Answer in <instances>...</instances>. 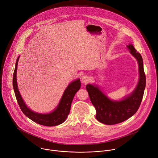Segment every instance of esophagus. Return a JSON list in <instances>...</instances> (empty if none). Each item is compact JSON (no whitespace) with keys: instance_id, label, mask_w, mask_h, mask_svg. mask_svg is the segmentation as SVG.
<instances>
[{"instance_id":"obj_1","label":"esophagus","mask_w":158,"mask_h":158,"mask_svg":"<svg viewBox=\"0 0 158 158\" xmlns=\"http://www.w3.org/2000/svg\"><path fill=\"white\" fill-rule=\"evenodd\" d=\"M89 81H90V77H89V76H87V75H84V76H82L81 77V81H82V82H83V83L86 84V83H87Z\"/></svg>"}]
</instances>
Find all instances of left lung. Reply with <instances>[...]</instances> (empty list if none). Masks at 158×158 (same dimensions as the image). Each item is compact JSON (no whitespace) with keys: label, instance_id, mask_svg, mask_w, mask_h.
Here are the masks:
<instances>
[{"label":"left lung","instance_id":"obj_1","mask_svg":"<svg viewBox=\"0 0 158 158\" xmlns=\"http://www.w3.org/2000/svg\"><path fill=\"white\" fill-rule=\"evenodd\" d=\"M127 47L138 62L139 73L138 84L130 95L121 101H112L97 85L87 84L85 87L90 100L96 110V118L98 121L104 124H118L132 116L138 110L143 98L146 87V76L143 58L132 44H129Z\"/></svg>","mask_w":158,"mask_h":158}]
</instances>
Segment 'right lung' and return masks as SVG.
<instances>
[{"mask_svg":"<svg viewBox=\"0 0 158 158\" xmlns=\"http://www.w3.org/2000/svg\"><path fill=\"white\" fill-rule=\"evenodd\" d=\"M19 56L17 57L15 70L13 75V87L15 95L19 105V107L23 113L32 121L46 126H54L62 124L68 116L72 101L81 87L80 79H77L71 82L65 89L62 98L54 110L49 114H39L31 110L22 99L19 91L17 83V69Z\"/></svg>","mask_w":158,"mask_h":158,"instance_id":"obj_1","label":"right lung"}]
</instances>
